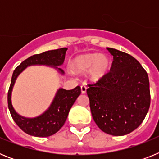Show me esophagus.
Wrapping results in <instances>:
<instances>
[{"mask_svg": "<svg viewBox=\"0 0 159 159\" xmlns=\"http://www.w3.org/2000/svg\"><path fill=\"white\" fill-rule=\"evenodd\" d=\"M87 92V87L85 86V85H82L81 86V92H82L83 94H85Z\"/></svg>", "mask_w": 159, "mask_h": 159, "instance_id": "1", "label": "esophagus"}]
</instances>
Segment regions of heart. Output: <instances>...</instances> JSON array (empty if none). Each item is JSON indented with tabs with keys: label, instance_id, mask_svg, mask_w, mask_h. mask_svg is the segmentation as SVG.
<instances>
[{
	"label": "heart",
	"instance_id": "1",
	"mask_svg": "<svg viewBox=\"0 0 159 159\" xmlns=\"http://www.w3.org/2000/svg\"><path fill=\"white\" fill-rule=\"evenodd\" d=\"M110 58L106 54L99 52L80 55L71 60V68L77 73H86L91 80L97 82L107 75L111 68Z\"/></svg>",
	"mask_w": 159,
	"mask_h": 159
}]
</instances>
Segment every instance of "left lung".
<instances>
[{"label": "left lung", "instance_id": "obj_1", "mask_svg": "<svg viewBox=\"0 0 159 159\" xmlns=\"http://www.w3.org/2000/svg\"><path fill=\"white\" fill-rule=\"evenodd\" d=\"M113 56L107 75L88 84L92 118L108 134L122 136L135 130L145 119L151 103L148 75L130 55L107 48Z\"/></svg>", "mask_w": 159, "mask_h": 159}]
</instances>
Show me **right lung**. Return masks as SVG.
Returning <instances> with one entry per match:
<instances>
[{
	"mask_svg": "<svg viewBox=\"0 0 159 159\" xmlns=\"http://www.w3.org/2000/svg\"><path fill=\"white\" fill-rule=\"evenodd\" d=\"M67 48L50 50L40 54L33 55L24 60L12 73V80L8 92V106L11 116L18 127L29 135L48 137L56 134L64 126L69 111L78 96L80 95V87L71 90L59 88L54 99L45 111L34 118L21 116L15 111L12 104V92L18 75L29 66L45 65L57 69L61 75L64 72L58 66L62 65L65 59Z\"/></svg>",
	"mask_w": 159,
	"mask_h": 159,
	"instance_id": "add662e5",
	"label": "right lung"
}]
</instances>
